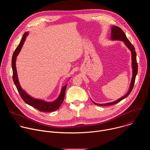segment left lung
<instances>
[{
	"instance_id": "1",
	"label": "left lung",
	"mask_w": 150,
	"mask_h": 150,
	"mask_svg": "<svg viewBox=\"0 0 150 150\" xmlns=\"http://www.w3.org/2000/svg\"><path fill=\"white\" fill-rule=\"evenodd\" d=\"M111 38L112 40H121L124 41V42L125 43V45H126V46L130 49V50L132 52V68H133V75H132V81H131V83L129 87V90L128 91V92L126 93V95H125L123 97H122V98H119V100L112 102V103H106V104H97L95 103L96 104L98 105H113L119 102H120L121 100H122L123 99L125 98L126 97H127L129 95V94L131 93V92L132 91L133 88H134V83H135V78L138 72V63L137 62V53L135 50V48L134 47V46L132 45L131 42H130V41L127 39V38L126 37L125 33L122 30L121 28H120L119 27H117V26H113L112 27V33H111Z\"/></svg>"
}]
</instances>
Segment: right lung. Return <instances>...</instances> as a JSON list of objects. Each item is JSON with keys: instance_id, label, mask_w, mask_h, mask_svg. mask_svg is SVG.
<instances>
[{"instance_id": "1", "label": "right lung", "mask_w": 150, "mask_h": 150, "mask_svg": "<svg viewBox=\"0 0 150 150\" xmlns=\"http://www.w3.org/2000/svg\"><path fill=\"white\" fill-rule=\"evenodd\" d=\"M28 34V33H25L23 35V37L21 39V41L19 45L16 48L15 52H13L12 59V71H13V75L12 78L13 82L15 85V86L17 88V90L22 99L24 101L25 103L28 104V105L33 107L34 108L37 109L40 112H53L56 110H57L60 105L62 104L64 97H65V90L67 87V85L65 86H64L61 91L59 97V98L54 101L52 103H47L45 102L44 101L34 99L32 97H31L30 96H28L22 88L20 87L18 76H17V73H16V66H15V61H16V57L18 56V53H19L21 47H22L24 42L25 40L26 36Z\"/></svg>"}]
</instances>
